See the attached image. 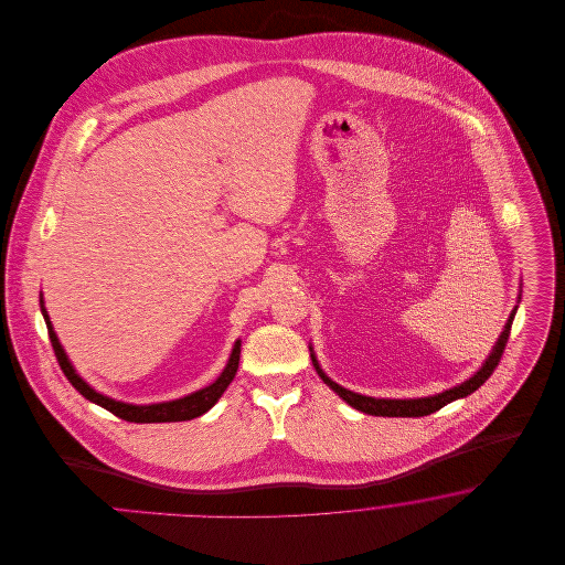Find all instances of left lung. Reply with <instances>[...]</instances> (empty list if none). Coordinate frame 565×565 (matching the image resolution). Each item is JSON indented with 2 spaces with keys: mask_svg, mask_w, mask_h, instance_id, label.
<instances>
[{
  "mask_svg": "<svg viewBox=\"0 0 565 565\" xmlns=\"http://www.w3.org/2000/svg\"><path fill=\"white\" fill-rule=\"evenodd\" d=\"M519 298H521V295H519ZM514 313H516V307L512 309L511 318H509V322L504 326V330H502L498 343L493 345V351L489 353V358L484 360L483 366H481L475 375L470 376L468 381L459 383L456 387L445 390L443 394L428 396V398L392 401V398H371V396H362V394H355V392H350V390L341 387V385L334 383L332 379H328L322 369H320V364H318V360H316L313 353H311V362H313L318 375L322 376L323 383H326L330 390H334L345 403L351 404L353 408H358V411H362V413H366V415H375V417H424V415L436 413V411L443 408L445 404L454 403L457 398H463V396L472 394L475 390H479L484 381L491 376V373H493L495 366H498V362H500V358H502V353H504L507 343H509Z\"/></svg>",
  "mask_w": 565,
  "mask_h": 565,
  "instance_id": "left-lung-1",
  "label": "left lung"
}]
</instances>
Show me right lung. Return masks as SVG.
Here are the masks:
<instances>
[{
    "instance_id": "add662e5",
    "label": "right lung",
    "mask_w": 565,
    "mask_h": 565,
    "mask_svg": "<svg viewBox=\"0 0 565 565\" xmlns=\"http://www.w3.org/2000/svg\"><path fill=\"white\" fill-rule=\"evenodd\" d=\"M40 307H42V316H44L46 326H49V337H51L54 355H56V362H58L63 375L67 376V381L81 392L86 401L104 406L106 411L114 413L116 417H120V419H125V422H134V424H164V422H189V419H194V417L207 413V411L217 403V398H220V396L224 394V390L231 385V381L235 379V373H237V369H239L242 341L235 343L233 353H231V358H228L226 369L222 371V375L217 376L212 385H207V387H203V390H199V392H194V394H190V396H184V398L169 401V403H118V401H114V398H108V396L95 392V390L74 371L72 362L67 360L65 351H63L58 339H56V334H54L53 323H51V318H49V313H46L42 300H40Z\"/></svg>"
}]
</instances>
